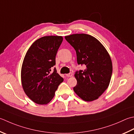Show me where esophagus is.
<instances>
[{
	"label": "esophagus",
	"instance_id": "1",
	"mask_svg": "<svg viewBox=\"0 0 134 134\" xmlns=\"http://www.w3.org/2000/svg\"><path fill=\"white\" fill-rule=\"evenodd\" d=\"M65 75H66L67 77H72V74L71 72H70V73H69V74H65Z\"/></svg>",
	"mask_w": 134,
	"mask_h": 134
}]
</instances>
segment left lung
<instances>
[{
	"mask_svg": "<svg viewBox=\"0 0 134 134\" xmlns=\"http://www.w3.org/2000/svg\"><path fill=\"white\" fill-rule=\"evenodd\" d=\"M65 39L75 50L78 64L86 66L83 71L75 72L77 83L74 91L84 101L98 99L108 88L112 75L108 52L98 39L88 34H72Z\"/></svg>",
	"mask_w": 134,
	"mask_h": 134,
	"instance_id": "8db88e82",
	"label": "left lung"
}]
</instances>
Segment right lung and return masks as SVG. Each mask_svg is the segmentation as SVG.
Returning a JSON list of instances; mask_svg holds the SVG:
<instances>
[{
    "label": "right lung",
    "mask_w": 134,
    "mask_h": 134,
    "mask_svg": "<svg viewBox=\"0 0 134 134\" xmlns=\"http://www.w3.org/2000/svg\"><path fill=\"white\" fill-rule=\"evenodd\" d=\"M62 36H46L31 44L24 59L21 79L26 95L38 104H46L53 98L63 78L55 69L56 56L63 42Z\"/></svg>",
    "instance_id": "1"
}]
</instances>
